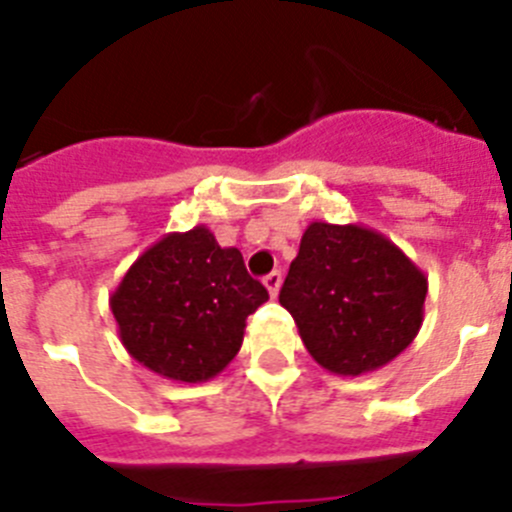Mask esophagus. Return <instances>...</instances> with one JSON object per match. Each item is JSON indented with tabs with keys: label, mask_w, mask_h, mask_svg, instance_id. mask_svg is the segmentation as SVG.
Returning <instances> with one entry per match:
<instances>
[{
	"label": "esophagus",
	"mask_w": 512,
	"mask_h": 512,
	"mask_svg": "<svg viewBox=\"0 0 512 512\" xmlns=\"http://www.w3.org/2000/svg\"><path fill=\"white\" fill-rule=\"evenodd\" d=\"M264 284H266V289H269V295L277 297L279 287H282V274H279V271H271V274H266L264 277Z\"/></svg>",
	"instance_id": "esophagus-1"
}]
</instances>
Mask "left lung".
Returning a JSON list of instances; mask_svg holds the SVG:
<instances>
[{
  "instance_id": "8db88e82",
  "label": "left lung",
  "mask_w": 512,
  "mask_h": 512,
  "mask_svg": "<svg viewBox=\"0 0 512 512\" xmlns=\"http://www.w3.org/2000/svg\"><path fill=\"white\" fill-rule=\"evenodd\" d=\"M428 277L364 225L315 220L302 233L279 302L323 369L359 377L382 369L418 336Z\"/></svg>"
}]
</instances>
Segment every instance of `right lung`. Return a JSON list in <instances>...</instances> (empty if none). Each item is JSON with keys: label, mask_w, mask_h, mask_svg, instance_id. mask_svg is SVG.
Instances as JSON below:
<instances>
[{"label": "right lung", "mask_w": 512, "mask_h": 512, "mask_svg": "<svg viewBox=\"0 0 512 512\" xmlns=\"http://www.w3.org/2000/svg\"><path fill=\"white\" fill-rule=\"evenodd\" d=\"M269 300L238 248L210 228L166 233L140 253L110 295L122 346L174 382H207L241 351L246 318Z\"/></svg>", "instance_id": "obj_1"}]
</instances>
